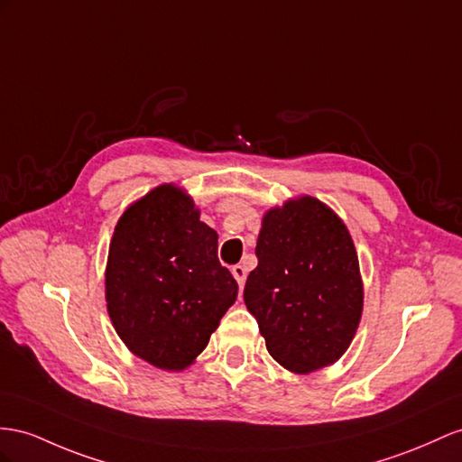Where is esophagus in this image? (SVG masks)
<instances>
[{"mask_svg":"<svg viewBox=\"0 0 462 462\" xmlns=\"http://www.w3.org/2000/svg\"><path fill=\"white\" fill-rule=\"evenodd\" d=\"M232 275H234L236 281H238V285H240V289H242L244 282H245V275H247L245 267H244V265H234V267H232Z\"/></svg>","mask_w":462,"mask_h":462,"instance_id":"obj_1","label":"esophagus"}]
</instances>
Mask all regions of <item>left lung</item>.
Listing matches in <instances>:
<instances>
[{
	"label": "left lung",
	"instance_id": "8db88e82",
	"mask_svg": "<svg viewBox=\"0 0 462 462\" xmlns=\"http://www.w3.org/2000/svg\"><path fill=\"white\" fill-rule=\"evenodd\" d=\"M255 255L244 302L271 357L297 374L334 365L363 314L359 257L344 220L316 197H292L265 210Z\"/></svg>",
	"mask_w": 462,
	"mask_h": 462
}]
</instances>
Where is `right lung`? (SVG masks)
<instances>
[{"label": "right lung", "mask_w": 462, "mask_h": 462, "mask_svg": "<svg viewBox=\"0 0 462 462\" xmlns=\"http://www.w3.org/2000/svg\"><path fill=\"white\" fill-rule=\"evenodd\" d=\"M217 252L218 234L180 185L153 187L126 207L109 244L105 300L128 351L163 371L195 363L238 297Z\"/></svg>", "instance_id": "obj_1"}]
</instances>
